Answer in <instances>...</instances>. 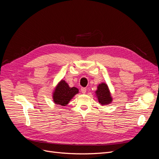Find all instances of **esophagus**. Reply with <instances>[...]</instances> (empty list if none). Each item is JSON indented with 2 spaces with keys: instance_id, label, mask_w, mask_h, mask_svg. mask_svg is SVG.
<instances>
[{
  "instance_id": "34e87169",
  "label": "esophagus",
  "mask_w": 159,
  "mask_h": 159,
  "mask_svg": "<svg viewBox=\"0 0 159 159\" xmlns=\"http://www.w3.org/2000/svg\"><path fill=\"white\" fill-rule=\"evenodd\" d=\"M81 92H82L83 93H85L86 91H87V89L85 88H81Z\"/></svg>"
}]
</instances>
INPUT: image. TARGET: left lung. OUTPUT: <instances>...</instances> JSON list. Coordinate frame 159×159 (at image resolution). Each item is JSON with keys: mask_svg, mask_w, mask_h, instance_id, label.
<instances>
[{"mask_svg": "<svg viewBox=\"0 0 159 159\" xmlns=\"http://www.w3.org/2000/svg\"><path fill=\"white\" fill-rule=\"evenodd\" d=\"M99 102L102 105H107L111 102L112 98L110 95L109 91L107 84L105 83L98 85V90L95 91Z\"/></svg>", "mask_w": 159, "mask_h": 159, "instance_id": "obj_1", "label": "left lung"}]
</instances>
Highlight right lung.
<instances>
[{
	"label": "right lung",
	"instance_id": "add662e5",
	"mask_svg": "<svg viewBox=\"0 0 159 159\" xmlns=\"http://www.w3.org/2000/svg\"><path fill=\"white\" fill-rule=\"evenodd\" d=\"M78 93V89L75 87L70 88L64 80H61L54 91L53 99L56 104L65 106V105L68 104L70 99Z\"/></svg>",
	"mask_w": 159,
	"mask_h": 159
}]
</instances>
